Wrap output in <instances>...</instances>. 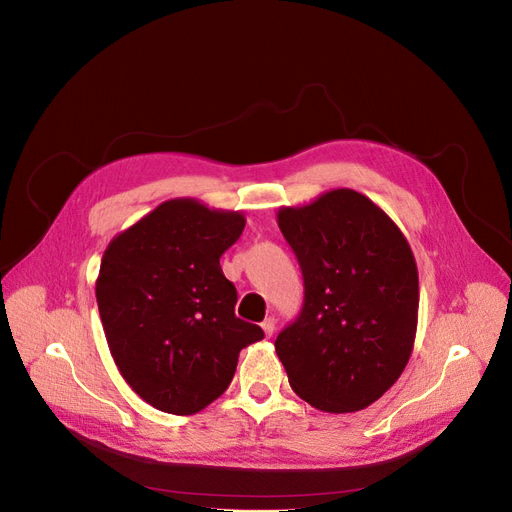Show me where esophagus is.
<instances>
[{"mask_svg":"<svg viewBox=\"0 0 512 512\" xmlns=\"http://www.w3.org/2000/svg\"><path fill=\"white\" fill-rule=\"evenodd\" d=\"M261 327H263V332H266V336L270 338L274 334V329H276V321L270 317V319H266V321L261 323Z\"/></svg>","mask_w":512,"mask_h":512,"instance_id":"obj_1","label":"esophagus"}]
</instances>
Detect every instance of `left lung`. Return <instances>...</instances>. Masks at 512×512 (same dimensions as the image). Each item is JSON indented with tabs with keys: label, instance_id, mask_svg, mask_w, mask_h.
<instances>
[{
	"label": "left lung",
	"instance_id": "obj_1",
	"mask_svg": "<svg viewBox=\"0 0 512 512\" xmlns=\"http://www.w3.org/2000/svg\"><path fill=\"white\" fill-rule=\"evenodd\" d=\"M278 227L304 276L300 315L274 342L289 385L325 412L366 408L398 381L415 344L419 274L410 246L353 189L280 208Z\"/></svg>",
	"mask_w": 512,
	"mask_h": 512
}]
</instances>
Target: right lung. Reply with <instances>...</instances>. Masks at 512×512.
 Returning a JSON list of instances; mask_svg holds the SVG:
<instances>
[{
  "label": "right lung",
  "mask_w": 512,
  "mask_h": 512,
  "mask_svg": "<svg viewBox=\"0 0 512 512\" xmlns=\"http://www.w3.org/2000/svg\"><path fill=\"white\" fill-rule=\"evenodd\" d=\"M244 214L170 200L112 238L95 283L119 372L144 402L195 415L223 395L238 355L263 329L236 317L238 293L221 255Z\"/></svg>",
  "instance_id": "right-lung-1"
}]
</instances>
